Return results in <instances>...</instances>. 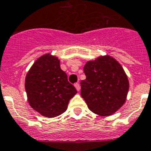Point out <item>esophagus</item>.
Returning a JSON list of instances; mask_svg holds the SVG:
<instances>
[{
	"label": "esophagus",
	"mask_w": 151,
	"mask_h": 151,
	"mask_svg": "<svg viewBox=\"0 0 151 151\" xmlns=\"http://www.w3.org/2000/svg\"><path fill=\"white\" fill-rule=\"evenodd\" d=\"M74 86H75V87H76V89L77 91L80 90V86H79V84H78V83H76Z\"/></svg>",
	"instance_id": "1"
}]
</instances>
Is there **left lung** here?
<instances>
[{"label": "left lung", "mask_w": 151, "mask_h": 151, "mask_svg": "<svg viewBox=\"0 0 151 151\" xmlns=\"http://www.w3.org/2000/svg\"><path fill=\"white\" fill-rule=\"evenodd\" d=\"M83 69L86 78L81 82V96L88 108L101 116L113 115L125 103L129 87L120 63L106 55L88 61Z\"/></svg>", "instance_id": "8db88e82"}]
</instances>
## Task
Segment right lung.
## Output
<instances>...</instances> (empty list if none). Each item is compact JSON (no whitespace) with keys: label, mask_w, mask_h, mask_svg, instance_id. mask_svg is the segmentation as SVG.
<instances>
[{"label":"right lung","mask_w":151,"mask_h":151,"mask_svg":"<svg viewBox=\"0 0 151 151\" xmlns=\"http://www.w3.org/2000/svg\"><path fill=\"white\" fill-rule=\"evenodd\" d=\"M29 105L43 116L56 117L65 112L77 91L60 68V60L46 53L34 62L24 83Z\"/></svg>","instance_id":"right-lung-1"}]
</instances>
